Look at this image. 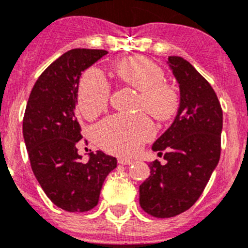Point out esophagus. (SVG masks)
Returning a JSON list of instances; mask_svg holds the SVG:
<instances>
[{
  "instance_id": "1",
  "label": "esophagus",
  "mask_w": 248,
  "mask_h": 248,
  "mask_svg": "<svg viewBox=\"0 0 248 248\" xmlns=\"http://www.w3.org/2000/svg\"><path fill=\"white\" fill-rule=\"evenodd\" d=\"M118 163L123 164V166H130V164L134 163V161L130 159V158H119V159H118Z\"/></svg>"
}]
</instances>
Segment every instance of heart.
I'll use <instances>...</instances> for the list:
<instances>
[{
  "label": "heart",
  "instance_id": "heart-1",
  "mask_svg": "<svg viewBox=\"0 0 248 248\" xmlns=\"http://www.w3.org/2000/svg\"><path fill=\"white\" fill-rule=\"evenodd\" d=\"M114 72L120 81L140 91L139 109L147 110L159 122L174 118L180 107L178 90L164 81L159 65L145 57H128L118 61ZM110 87L106 78L96 69L87 70L78 87V106L87 119L97 117L107 107ZM155 128L143 113L134 115L115 114L106 118L95 128V139L101 147L117 155H131L150 140Z\"/></svg>",
  "mask_w": 248,
  "mask_h": 248
}]
</instances>
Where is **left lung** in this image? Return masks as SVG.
<instances>
[{
	"mask_svg": "<svg viewBox=\"0 0 248 248\" xmlns=\"http://www.w3.org/2000/svg\"><path fill=\"white\" fill-rule=\"evenodd\" d=\"M179 82L180 107L171 125L153 143L167 164H148L151 175L140 185V206L155 218L187 211L203 192L220 157L223 110L209 82L190 63L170 56Z\"/></svg>",
	"mask_w": 248,
	"mask_h": 248,
	"instance_id": "1",
	"label": "left lung"
}]
</instances>
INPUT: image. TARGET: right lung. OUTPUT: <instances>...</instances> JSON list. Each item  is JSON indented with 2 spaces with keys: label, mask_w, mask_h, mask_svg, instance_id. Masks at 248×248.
<instances>
[{
  "label": "right lung",
  "mask_w": 248,
  "mask_h": 248,
  "mask_svg": "<svg viewBox=\"0 0 248 248\" xmlns=\"http://www.w3.org/2000/svg\"><path fill=\"white\" fill-rule=\"evenodd\" d=\"M105 49L74 48L49 64L35 82L23 119V135L35 178L49 200L67 212L97 206L103 181L117 159L97 151L81 162L82 139L75 114L81 73L107 55Z\"/></svg>",
  "instance_id": "right-lung-1"
}]
</instances>
